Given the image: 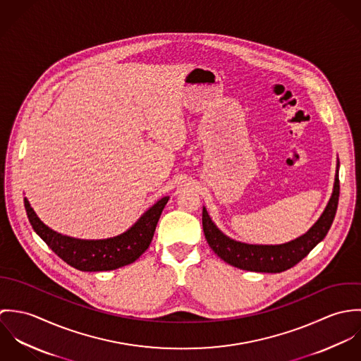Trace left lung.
Returning <instances> with one entry per match:
<instances>
[{
    "label": "left lung",
    "instance_id": "1",
    "mask_svg": "<svg viewBox=\"0 0 361 361\" xmlns=\"http://www.w3.org/2000/svg\"><path fill=\"white\" fill-rule=\"evenodd\" d=\"M339 200V159L336 161V173L332 195L319 218L302 236L281 245H252L235 240L226 236L209 218L203 207V231L207 243L212 252L232 267L255 272H282L309 255L310 252L326 236Z\"/></svg>",
    "mask_w": 361,
    "mask_h": 361
}]
</instances>
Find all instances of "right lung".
Segmentation results:
<instances>
[{
	"mask_svg": "<svg viewBox=\"0 0 361 361\" xmlns=\"http://www.w3.org/2000/svg\"><path fill=\"white\" fill-rule=\"evenodd\" d=\"M169 196L159 199L123 233L106 239H78L55 232L23 199L29 222L35 232L59 258L79 271H111L135 262L150 246L159 215Z\"/></svg>",
	"mask_w": 361,
	"mask_h": 361,
	"instance_id": "add662e5",
	"label": "right lung"
}]
</instances>
